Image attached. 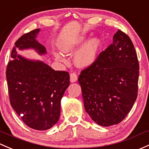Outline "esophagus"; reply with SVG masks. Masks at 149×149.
I'll use <instances>...</instances> for the list:
<instances>
[{
	"instance_id": "esophagus-1",
	"label": "esophagus",
	"mask_w": 149,
	"mask_h": 149,
	"mask_svg": "<svg viewBox=\"0 0 149 149\" xmlns=\"http://www.w3.org/2000/svg\"><path fill=\"white\" fill-rule=\"evenodd\" d=\"M78 76L76 73H71L70 74V81L71 83H74L77 81Z\"/></svg>"
}]
</instances>
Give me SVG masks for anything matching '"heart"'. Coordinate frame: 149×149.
I'll return each mask as SVG.
<instances>
[{"label": "heart", "mask_w": 149, "mask_h": 149, "mask_svg": "<svg viewBox=\"0 0 149 149\" xmlns=\"http://www.w3.org/2000/svg\"><path fill=\"white\" fill-rule=\"evenodd\" d=\"M85 39L86 38L84 36H79L65 40L61 45V49L65 54L73 53L82 45L85 41ZM100 46L101 42L97 38L91 39L88 41L75 55L74 61L76 65L80 67H87L91 65L96 58ZM54 55L56 60L63 63L66 62L60 54H55Z\"/></svg>", "instance_id": "heart-1"}]
</instances>
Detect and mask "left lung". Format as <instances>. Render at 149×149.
Listing matches in <instances>:
<instances>
[{
    "mask_svg": "<svg viewBox=\"0 0 149 149\" xmlns=\"http://www.w3.org/2000/svg\"><path fill=\"white\" fill-rule=\"evenodd\" d=\"M139 70L132 41L118 30L111 44L78 79L86 111L97 124L110 126L126 118L137 98Z\"/></svg>",
    "mask_w": 149,
    "mask_h": 149,
    "instance_id": "obj_1",
    "label": "left lung"
}]
</instances>
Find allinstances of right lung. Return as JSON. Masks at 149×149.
I'll return each mask as SVG.
<instances>
[{"label":"right lung","instance_id":"obj_1","mask_svg":"<svg viewBox=\"0 0 149 149\" xmlns=\"http://www.w3.org/2000/svg\"><path fill=\"white\" fill-rule=\"evenodd\" d=\"M39 31L38 29L31 31L16 40L13 59L6 68V79L13 110L29 127L44 131L59 119L61 100L70 85V76L67 71L55 70L43 61L17 55V48L46 54V48L36 40Z\"/></svg>","mask_w":149,"mask_h":149}]
</instances>
